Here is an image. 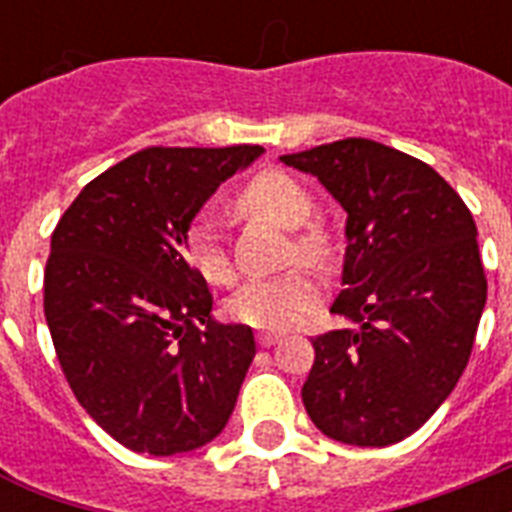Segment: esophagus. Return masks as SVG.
<instances>
[{"instance_id": "esophagus-1", "label": "esophagus", "mask_w": 512, "mask_h": 512, "mask_svg": "<svg viewBox=\"0 0 512 512\" xmlns=\"http://www.w3.org/2000/svg\"><path fill=\"white\" fill-rule=\"evenodd\" d=\"M257 342H260V348H271V345L281 342V335H276V332H260Z\"/></svg>"}]
</instances>
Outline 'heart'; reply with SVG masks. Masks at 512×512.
<instances>
[{
    "mask_svg": "<svg viewBox=\"0 0 512 512\" xmlns=\"http://www.w3.org/2000/svg\"><path fill=\"white\" fill-rule=\"evenodd\" d=\"M236 207L244 215L263 217L279 228L295 231L297 255L321 260L327 255V241L316 225H303L311 215V196L300 183L284 172H260L236 196ZM185 255L193 271L209 284H228L233 279L231 257L215 225L199 220L191 225ZM319 303V287L303 271H289L273 279H252L231 297L228 313L239 324L263 332L292 329L313 305Z\"/></svg>",
    "mask_w": 512,
    "mask_h": 512,
    "instance_id": "obj_1",
    "label": "heart"
}]
</instances>
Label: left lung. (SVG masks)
I'll return each instance as SVG.
<instances>
[{"instance_id":"8db88e82","label":"left lung","mask_w":512,"mask_h":512,"mask_svg":"<svg viewBox=\"0 0 512 512\" xmlns=\"http://www.w3.org/2000/svg\"><path fill=\"white\" fill-rule=\"evenodd\" d=\"M281 162L316 177L348 212L332 313L356 327L313 340L305 412L342 444L404 441L449 398L473 350L486 305L473 215L433 167L374 140Z\"/></svg>"}]
</instances>
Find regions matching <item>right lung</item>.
Masks as SVG:
<instances>
[{
    "mask_svg": "<svg viewBox=\"0 0 512 512\" xmlns=\"http://www.w3.org/2000/svg\"><path fill=\"white\" fill-rule=\"evenodd\" d=\"M260 154L138 151L84 185L52 233V345L76 401L132 452H193L223 433L236 406L255 335L209 319L212 295L185 260V241L217 185Z\"/></svg>",
    "mask_w": 512,
    "mask_h": 512,
    "instance_id": "add662e5",
    "label": "right lung"
}]
</instances>
